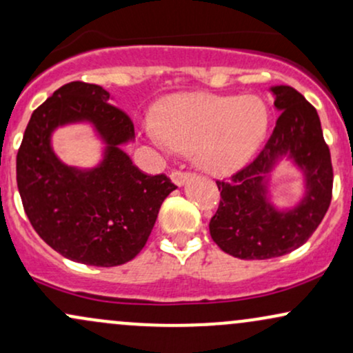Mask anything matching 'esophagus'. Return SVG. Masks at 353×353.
<instances>
[{
    "instance_id": "esophagus-1",
    "label": "esophagus",
    "mask_w": 353,
    "mask_h": 353,
    "mask_svg": "<svg viewBox=\"0 0 353 353\" xmlns=\"http://www.w3.org/2000/svg\"><path fill=\"white\" fill-rule=\"evenodd\" d=\"M190 174L189 172H181V171H174L171 174V181L174 182V184L177 185V188H182V185L185 184V182L189 181Z\"/></svg>"
}]
</instances>
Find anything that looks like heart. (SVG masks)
<instances>
[{
	"label": "heart",
	"instance_id": "obj_1",
	"mask_svg": "<svg viewBox=\"0 0 353 353\" xmlns=\"http://www.w3.org/2000/svg\"><path fill=\"white\" fill-rule=\"evenodd\" d=\"M148 139L161 150L192 152L202 171L225 176L241 168L268 133L270 113L254 95H181L156 114Z\"/></svg>",
	"mask_w": 353,
	"mask_h": 353
}]
</instances>
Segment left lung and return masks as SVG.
<instances>
[{"instance_id": "1", "label": "left lung", "mask_w": 353, "mask_h": 353, "mask_svg": "<svg viewBox=\"0 0 353 353\" xmlns=\"http://www.w3.org/2000/svg\"><path fill=\"white\" fill-rule=\"evenodd\" d=\"M279 118L268 143L252 164L228 182H217L219 210L212 240L240 260H268L299 248L324 219L332 197V163L316 108L290 85L270 87ZM288 160L303 176L300 201L278 206L272 177Z\"/></svg>"}]
</instances>
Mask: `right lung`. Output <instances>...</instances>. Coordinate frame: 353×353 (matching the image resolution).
Masks as SVG:
<instances>
[{
  "label": "right lung",
  "instance_id": "add662e5",
  "mask_svg": "<svg viewBox=\"0 0 353 353\" xmlns=\"http://www.w3.org/2000/svg\"><path fill=\"white\" fill-rule=\"evenodd\" d=\"M112 100L100 85H63L34 110L16 158L21 201L37 235L72 261L105 268L141 252L176 189L164 174H143L123 151L134 141V128ZM70 124H88L102 144L92 168L69 166L54 154V130Z\"/></svg>",
  "mask_w": 353,
  "mask_h": 353
}]
</instances>
